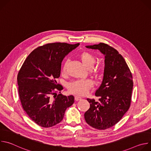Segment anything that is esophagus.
Returning a JSON list of instances; mask_svg holds the SVG:
<instances>
[{"label": "esophagus", "mask_w": 151, "mask_h": 151, "mask_svg": "<svg viewBox=\"0 0 151 151\" xmlns=\"http://www.w3.org/2000/svg\"><path fill=\"white\" fill-rule=\"evenodd\" d=\"M81 99V97H78V96H75V100L76 101H78V100H79Z\"/></svg>", "instance_id": "obj_1"}]
</instances>
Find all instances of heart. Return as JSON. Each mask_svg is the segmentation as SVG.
Listing matches in <instances>:
<instances>
[{
	"mask_svg": "<svg viewBox=\"0 0 151 151\" xmlns=\"http://www.w3.org/2000/svg\"><path fill=\"white\" fill-rule=\"evenodd\" d=\"M79 58L82 63L87 67H88L89 72L96 78L100 76L103 72V67L100 64H94L96 58L94 56L88 52H83L80 54ZM67 61H64L61 65V73H65L67 69ZM93 87V82L89 80H78L69 83L68 85L69 91L76 96H84L87 94Z\"/></svg>",
	"mask_w": 151,
	"mask_h": 151,
	"instance_id": "1",
	"label": "heart"
}]
</instances>
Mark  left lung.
<instances>
[{"label": "left lung", "mask_w": 151, "mask_h": 151, "mask_svg": "<svg viewBox=\"0 0 151 151\" xmlns=\"http://www.w3.org/2000/svg\"><path fill=\"white\" fill-rule=\"evenodd\" d=\"M86 47L103 54L105 66L102 82L95 93L99 101L87 99L90 107L85 120L94 128L106 130L117 124L130 108L133 76L123 57L113 47L104 43Z\"/></svg>", "instance_id": "obj_1"}]
</instances>
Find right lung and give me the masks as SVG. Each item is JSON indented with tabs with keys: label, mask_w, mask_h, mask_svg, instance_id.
<instances>
[{
	"label": "right lung",
	"mask_w": 151,
	"mask_h": 151,
	"mask_svg": "<svg viewBox=\"0 0 151 151\" xmlns=\"http://www.w3.org/2000/svg\"><path fill=\"white\" fill-rule=\"evenodd\" d=\"M79 44L51 43L34 50L26 58L17 75L18 94L24 111L31 119L42 127L60 122L68 107L74 103L73 96L61 93L57 83L61 62Z\"/></svg>",
	"instance_id": "1"
}]
</instances>
